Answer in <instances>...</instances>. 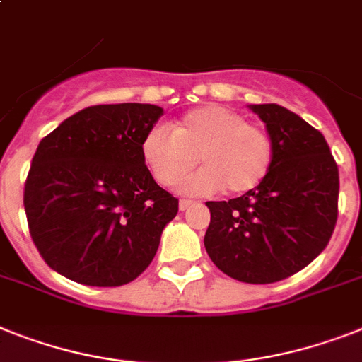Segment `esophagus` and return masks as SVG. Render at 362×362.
I'll list each match as a JSON object with an SVG mask.
<instances>
[{
  "label": "esophagus",
  "mask_w": 362,
  "mask_h": 362,
  "mask_svg": "<svg viewBox=\"0 0 362 362\" xmlns=\"http://www.w3.org/2000/svg\"><path fill=\"white\" fill-rule=\"evenodd\" d=\"M194 205V202H190V199H181V202H179V209H181V211H187L188 207H192Z\"/></svg>",
  "instance_id": "1"
}]
</instances>
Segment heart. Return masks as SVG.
Returning a JSON list of instances; mask_svg holds the SVG:
<instances>
[{
    "instance_id": "b5f03b06",
    "label": "heart",
    "mask_w": 362,
    "mask_h": 362,
    "mask_svg": "<svg viewBox=\"0 0 362 362\" xmlns=\"http://www.w3.org/2000/svg\"><path fill=\"white\" fill-rule=\"evenodd\" d=\"M140 153L160 185H174L196 166L203 168L181 185L185 194H246L267 179L274 142L261 125L237 110L202 105L185 112L172 131L155 125L142 139Z\"/></svg>"
}]
</instances>
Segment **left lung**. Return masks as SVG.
Masks as SVG:
<instances>
[{
  "label": "left lung",
  "mask_w": 362,
  "mask_h": 362,
  "mask_svg": "<svg viewBox=\"0 0 362 362\" xmlns=\"http://www.w3.org/2000/svg\"><path fill=\"white\" fill-rule=\"evenodd\" d=\"M274 142V164L240 198L207 202L205 250L223 274L264 285L294 276L327 246L339 216V166L324 134L276 103L250 105Z\"/></svg>",
  "instance_id": "1"
}]
</instances>
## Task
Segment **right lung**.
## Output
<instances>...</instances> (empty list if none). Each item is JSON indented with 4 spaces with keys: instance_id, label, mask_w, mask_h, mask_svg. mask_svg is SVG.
Masks as SVG:
<instances>
[{
    "instance_id": "add662e5",
    "label": "right lung",
    "mask_w": 362,
    "mask_h": 362,
    "mask_svg": "<svg viewBox=\"0 0 362 362\" xmlns=\"http://www.w3.org/2000/svg\"><path fill=\"white\" fill-rule=\"evenodd\" d=\"M160 116L149 103L86 107L40 140L23 207L47 267L90 286L125 285L149 267L179 209L140 153Z\"/></svg>"
}]
</instances>
